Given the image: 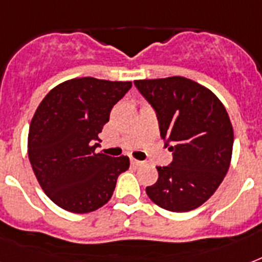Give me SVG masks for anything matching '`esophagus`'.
I'll return each mask as SVG.
<instances>
[{
	"label": "esophagus",
	"instance_id": "1",
	"mask_svg": "<svg viewBox=\"0 0 262 262\" xmlns=\"http://www.w3.org/2000/svg\"><path fill=\"white\" fill-rule=\"evenodd\" d=\"M130 163L133 164V166H143V164H145V162H141V160H136V159H132Z\"/></svg>",
	"mask_w": 262,
	"mask_h": 262
}]
</instances>
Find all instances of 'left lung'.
I'll return each instance as SVG.
<instances>
[{
    "label": "left lung",
    "instance_id": "left-lung-1",
    "mask_svg": "<svg viewBox=\"0 0 262 262\" xmlns=\"http://www.w3.org/2000/svg\"><path fill=\"white\" fill-rule=\"evenodd\" d=\"M136 88L154 107L160 137L172 162L156 167L159 178L145 189L160 208L187 212L203 205L230 167L234 130L228 114L212 91L193 80H136Z\"/></svg>",
    "mask_w": 262,
    "mask_h": 262
}]
</instances>
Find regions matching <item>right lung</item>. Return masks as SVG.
Wrapping results in <instances>:
<instances>
[{
	"mask_svg": "<svg viewBox=\"0 0 262 262\" xmlns=\"http://www.w3.org/2000/svg\"><path fill=\"white\" fill-rule=\"evenodd\" d=\"M130 81L94 77L58 84L45 96L31 121L28 158L39 185L65 211L88 213L111 199L129 158L96 154L98 135Z\"/></svg>",
	"mask_w": 262,
	"mask_h": 262,
	"instance_id": "right-lung-1",
	"label": "right lung"
}]
</instances>
